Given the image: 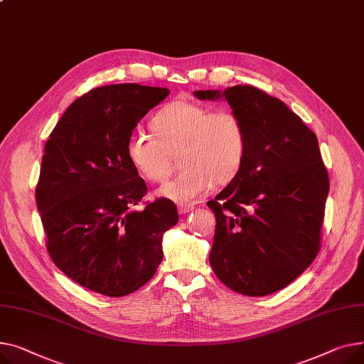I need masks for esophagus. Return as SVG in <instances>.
Listing matches in <instances>:
<instances>
[{
	"label": "esophagus",
	"mask_w": 364,
	"mask_h": 364,
	"mask_svg": "<svg viewBox=\"0 0 364 364\" xmlns=\"http://www.w3.org/2000/svg\"><path fill=\"white\" fill-rule=\"evenodd\" d=\"M192 210H194V205L192 204H182V203L178 204V211L181 213V215H186V213H189Z\"/></svg>",
	"instance_id": "1"
}]
</instances>
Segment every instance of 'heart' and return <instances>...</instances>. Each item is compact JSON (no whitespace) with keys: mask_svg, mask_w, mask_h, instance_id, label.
I'll return each instance as SVG.
<instances>
[{"mask_svg":"<svg viewBox=\"0 0 364 364\" xmlns=\"http://www.w3.org/2000/svg\"><path fill=\"white\" fill-rule=\"evenodd\" d=\"M154 135L135 131L127 138L126 157L149 182L166 179L172 154L179 149L181 172L157 194L188 204L207 192L215 179L237 176L242 167L247 139L240 117L228 110L211 112L207 105L173 100L163 105L151 120Z\"/></svg>","mask_w":364,"mask_h":364,"instance_id":"b5f03b06","label":"heart"}]
</instances>
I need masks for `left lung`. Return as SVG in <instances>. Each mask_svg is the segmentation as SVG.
<instances>
[{"mask_svg":"<svg viewBox=\"0 0 364 364\" xmlns=\"http://www.w3.org/2000/svg\"><path fill=\"white\" fill-rule=\"evenodd\" d=\"M194 95L225 98L247 139L240 172L207 203L216 216L211 269L235 292L279 291L320 250L329 178L317 138L281 100L250 85Z\"/></svg>","mask_w":364,"mask_h":364,"instance_id":"1","label":"left lung"}]
</instances>
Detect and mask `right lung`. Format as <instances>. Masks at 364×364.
Returning <instances> with one entry per match:
<instances>
[{
  "label": "right lung",
  "mask_w": 364,
  "mask_h": 364,
  "mask_svg": "<svg viewBox=\"0 0 364 364\" xmlns=\"http://www.w3.org/2000/svg\"><path fill=\"white\" fill-rule=\"evenodd\" d=\"M136 83L95 88L64 112L42 156L36 207L54 264L107 296L145 285L163 260V233L179 220L159 198L134 210L146 185L126 157L138 122L168 95Z\"/></svg>",
  "instance_id": "add662e5"
}]
</instances>
